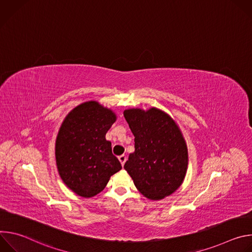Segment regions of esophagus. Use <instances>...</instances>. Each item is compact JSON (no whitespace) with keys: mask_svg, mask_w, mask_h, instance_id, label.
<instances>
[{"mask_svg":"<svg viewBox=\"0 0 252 252\" xmlns=\"http://www.w3.org/2000/svg\"><path fill=\"white\" fill-rule=\"evenodd\" d=\"M119 160L121 161V163H122V165L124 166V164H125V162L126 161V155H122V156H120L119 157Z\"/></svg>","mask_w":252,"mask_h":252,"instance_id":"obj_1","label":"esophagus"}]
</instances>
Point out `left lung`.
<instances>
[{"label": "left lung", "mask_w": 252, "mask_h": 252, "mask_svg": "<svg viewBox=\"0 0 252 252\" xmlns=\"http://www.w3.org/2000/svg\"><path fill=\"white\" fill-rule=\"evenodd\" d=\"M134 135V153L125 163L135 188L150 199L174 192L188 169V149L176 124L165 113L152 107L145 112H124Z\"/></svg>", "instance_id": "left-lung-1"}]
</instances>
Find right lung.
I'll return each instance as SVG.
<instances>
[{
  "label": "right lung",
  "mask_w": 252,
  "mask_h": 252,
  "mask_svg": "<svg viewBox=\"0 0 252 252\" xmlns=\"http://www.w3.org/2000/svg\"><path fill=\"white\" fill-rule=\"evenodd\" d=\"M116 115L95 101L78 105L64 119L56 141V159L63 182L78 195L100 192L122 169L105 133Z\"/></svg>",
  "instance_id": "right-lung-1"
}]
</instances>
